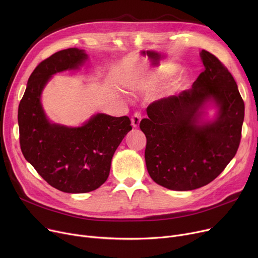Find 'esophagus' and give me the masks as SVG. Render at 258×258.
Instances as JSON below:
<instances>
[{
    "instance_id": "obj_1",
    "label": "esophagus",
    "mask_w": 258,
    "mask_h": 258,
    "mask_svg": "<svg viewBox=\"0 0 258 258\" xmlns=\"http://www.w3.org/2000/svg\"><path fill=\"white\" fill-rule=\"evenodd\" d=\"M141 119H142V115H141L140 112L134 113V115L132 116V125H133L134 127H138Z\"/></svg>"
}]
</instances>
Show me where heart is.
<instances>
[{"label":"heart","mask_w":258,"mask_h":258,"mask_svg":"<svg viewBox=\"0 0 258 258\" xmlns=\"http://www.w3.org/2000/svg\"><path fill=\"white\" fill-rule=\"evenodd\" d=\"M161 72H162V73H166V74L172 73V72H173V68H170V67H168V68H166V69H164V70H162Z\"/></svg>","instance_id":"1"}]
</instances>
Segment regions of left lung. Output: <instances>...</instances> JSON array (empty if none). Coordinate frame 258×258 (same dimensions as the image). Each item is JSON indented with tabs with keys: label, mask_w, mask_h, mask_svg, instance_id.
<instances>
[{
	"label": "left lung",
	"mask_w": 258,
	"mask_h": 258,
	"mask_svg": "<svg viewBox=\"0 0 258 258\" xmlns=\"http://www.w3.org/2000/svg\"><path fill=\"white\" fill-rule=\"evenodd\" d=\"M204 70L192 88L152 102L140 122L146 137L145 163L151 178L171 190L209 184L235 156L241 138L245 103L233 76L213 54L202 50ZM212 98L219 116L198 123V108Z\"/></svg>",
	"instance_id": "left-lung-1"
}]
</instances>
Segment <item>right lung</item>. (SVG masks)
I'll return each mask as SVG.
<instances>
[{
    "label": "right lung",
    "mask_w": 258,
    "mask_h": 258,
    "mask_svg": "<svg viewBox=\"0 0 258 258\" xmlns=\"http://www.w3.org/2000/svg\"><path fill=\"white\" fill-rule=\"evenodd\" d=\"M87 54L69 48L40 61L31 73L19 105L20 145L25 159L49 185L68 194L90 192L107 179L118 145L132 130L127 116L97 114L81 127L50 124L40 104L50 77L75 69Z\"/></svg>",
    "instance_id": "1"
}]
</instances>
